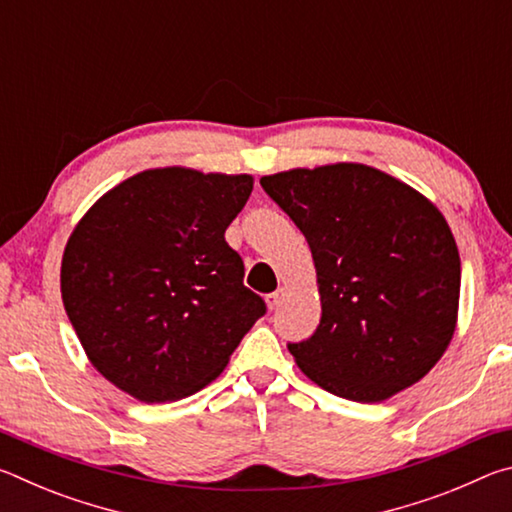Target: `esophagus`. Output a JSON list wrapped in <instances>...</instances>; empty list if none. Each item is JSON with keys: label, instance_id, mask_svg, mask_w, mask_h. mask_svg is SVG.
<instances>
[{"label": "esophagus", "instance_id": "34e87169", "mask_svg": "<svg viewBox=\"0 0 512 512\" xmlns=\"http://www.w3.org/2000/svg\"><path fill=\"white\" fill-rule=\"evenodd\" d=\"M284 296H287V289L284 287H280L277 291H273V293H268L266 296V305H268V309H277L282 305V300H284Z\"/></svg>", "mask_w": 512, "mask_h": 512}]
</instances>
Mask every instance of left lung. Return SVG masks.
I'll use <instances>...</instances> for the list:
<instances>
[{"mask_svg": "<svg viewBox=\"0 0 512 512\" xmlns=\"http://www.w3.org/2000/svg\"><path fill=\"white\" fill-rule=\"evenodd\" d=\"M311 248L320 325L289 343L305 375L352 402L413 386L452 341L461 257L443 212L418 189L359 162L259 180Z\"/></svg>", "mask_w": 512, "mask_h": 512, "instance_id": "1", "label": "left lung"}]
</instances>
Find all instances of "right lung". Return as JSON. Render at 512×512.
Listing matches in <instances>:
<instances>
[{"mask_svg": "<svg viewBox=\"0 0 512 512\" xmlns=\"http://www.w3.org/2000/svg\"><path fill=\"white\" fill-rule=\"evenodd\" d=\"M253 176L146 169L94 203L67 239L63 305L110 384L146 404L194 395L228 366L264 300L225 230Z\"/></svg>", "mask_w": 512, "mask_h": 512, "instance_id": "1", "label": "right lung"}]
</instances>
